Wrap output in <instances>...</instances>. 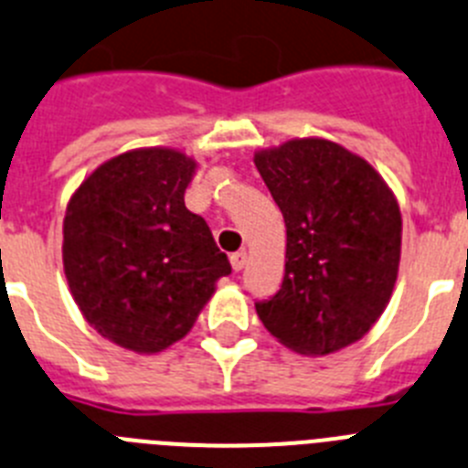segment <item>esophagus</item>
I'll use <instances>...</instances> for the list:
<instances>
[{
    "label": "esophagus",
    "instance_id": "obj_1",
    "mask_svg": "<svg viewBox=\"0 0 468 468\" xmlns=\"http://www.w3.org/2000/svg\"><path fill=\"white\" fill-rule=\"evenodd\" d=\"M230 265H233V271H242L244 265H247V251L239 250L230 254Z\"/></svg>",
    "mask_w": 468,
    "mask_h": 468
}]
</instances>
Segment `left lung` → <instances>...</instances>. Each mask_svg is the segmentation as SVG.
Segmentation results:
<instances>
[{"label": "left lung", "mask_w": 468, "mask_h": 468, "mask_svg": "<svg viewBox=\"0 0 468 468\" xmlns=\"http://www.w3.org/2000/svg\"><path fill=\"white\" fill-rule=\"evenodd\" d=\"M286 226L282 289L256 303L293 352L324 356L356 343L389 303L401 261V209L376 167L322 137L254 154Z\"/></svg>", "instance_id": "obj_1"}]
</instances>
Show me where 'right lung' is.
<instances>
[{"mask_svg": "<svg viewBox=\"0 0 468 468\" xmlns=\"http://www.w3.org/2000/svg\"><path fill=\"white\" fill-rule=\"evenodd\" d=\"M197 163L165 146L116 155L83 179L62 224V265L86 322L137 355L182 340L230 275L184 193Z\"/></svg>", "mask_w": 468, "mask_h": 468, "instance_id": "obj_1", "label": "right lung"}]
</instances>
